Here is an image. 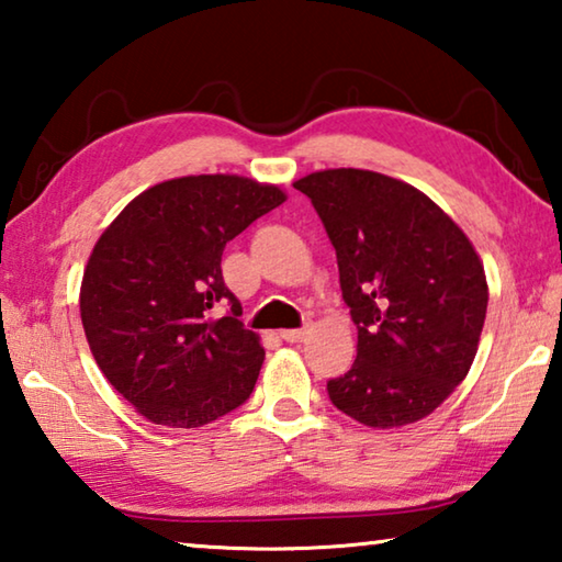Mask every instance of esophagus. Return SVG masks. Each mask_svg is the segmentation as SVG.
Here are the masks:
<instances>
[{"mask_svg":"<svg viewBox=\"0 0 562 562\" xmlns=\"http://www.w3.org/2000/svg\"><path fill=\"white\" fill-rule=\"evenodd\" d=\"M280 337L284 341H302L304 337H307V329H282Z\"/></svg>","mask_w":562,"mask_h":562,"instance_id":"1","label":"esophagus"}]
</instances>
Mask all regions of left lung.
<instances>
[{"mask_svg":"<svg viewBox=\"0 0 562 562\" xmlns=\"http://www.w3.org/2000/svg\"><path fill=\"white\" fill-rule=\"evenodd\" d=\"M294 188L325 223L357 325L355 364L327 382L331 404L374 429L429 416L479 351L488 307L479 252L404 180L329 168L294 180Z\"/></svg>","mask_w":562,"mask_h":562,"instance_id":"obj_1","label":"left lung"}]
</instances>
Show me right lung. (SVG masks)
<instances>
[{
  "label": "right lung",
  "mask_w": 562,
  "mask_h": 562,
  "mask_svg": "<svg viewBox=\"0 0 562 562\" xmlns=\"http://www.w3.org/2000/svg\"><path fill=\"white\" fill-rule=\"evenodd\" d=\"M243 176H183L133 198L101 233L81 280V322L111 386L140 416L195 429L240 406L265 349L225 288V245L284 203ZM231 303L225 318L214 307Z\"/></svg>",
  "instance_id": "right-lung-1"
}]
</instances>
